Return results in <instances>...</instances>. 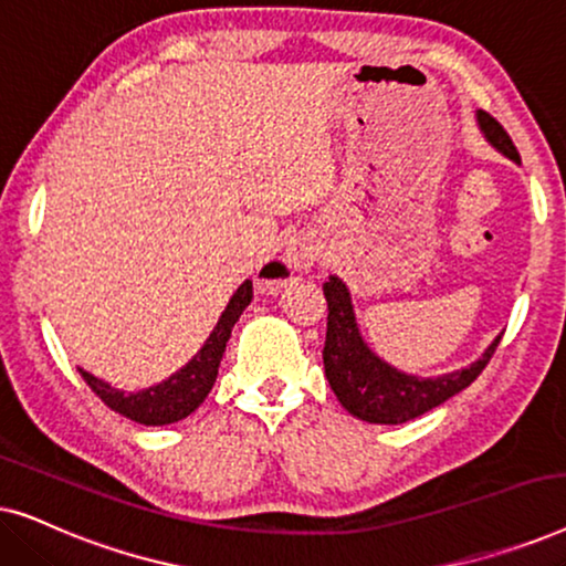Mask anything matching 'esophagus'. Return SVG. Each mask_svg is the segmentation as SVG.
I'll list each match as a JSON object with an SVG mask.
<instances>
[{
	"instance_id": "esophagus-1",
	"label": "esophagus",
	"mask_w": 566,
	"mask_h": 566,
	"mask_svg": "<svg viewBox=\"0 0 566 566\" xmlns=\"http://www.w3.org/2000/svg\"><path fill=\"white\" fill-rule=\"evenodd\" d=\"M316 258H319V250L306 239H293V242L285 247L283 260H270L262 265L260 270V289L262 291H273L277 285H283L285 277H289L291 270H306L312 268Z\"/></svg>"
}]
</instances>
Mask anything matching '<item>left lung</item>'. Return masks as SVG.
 Returning <instances> with one entry per match:
<instances>
[{"mask_svg": "<svg viewBox=\"0 0 566 566\" xmlns=\"http://www.w3.org/2000/svg\"><path fill=\"white\" fill-rule=\"evenodd\" d=\"M476 118L494 149H500L513 161H521V154H517L513 138L507 136V130L490 113L479 111ZM324 298H327L329 308L327 339H324L322 350L324 374H327L329 386L337 394L339 405L358 417V420L366 422L399 424L443 405L453 394L463 391L471 381H476V376L486 368V363H490L502 339H494L482 358L471 363L469 368L455 370V374H446L438 378L407 376L401 370L391 368L389 363H384L363 343L358 324H355L350 293H347L345 283L339 277L332 275L324 283Z\"/></svg>", "mask_w": 566, "mask_h": 566, "instance_id": "8db88e82", "label": "left lung"}]
</instances>
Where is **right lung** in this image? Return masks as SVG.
<instances>
[{
  "instance_id": "add662e5",
  "label": "right lung",
  "mask_w": 566,
  "mask_h": 566,
  "mask_svg": "<svg viewBox=\"0 0 566 566\" xmlns=\"http://www.w3.org/2000/svg\"><path fill=\"white\" fill-rule=\"evenodd\" d=\"M252 301V281H244L239 285L234 296H231L227 312L221 314L219 324H216L211 337L206 339V345L200 347V353L192 358L188 366L177 370L175 376H169L167 381L146 391L126 394L113 389L111 384L99 381L87 370L80 368V374L92 391L97 394L99 399L105 401L107 407L115 409V412L128 417V420L142 422V424H169L182 420L196 412V409L203 405V399L211 391V386L219 376V366L223 358V350H227V343L231 337V329L239 322V316Z\"/></svg>"
}]
</instances>
